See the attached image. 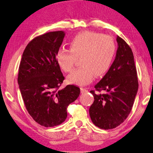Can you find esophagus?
<instances>
[{
	"mask_svg": "<svg viewBox=\"0 0 153 153\" xmlns=\"http://www.w3.org/2000/svg\"><path fill=\"white\" fill-rule=\"evenodd\" d=\"M88 92V90L85 88H83V87H81V94H85Z\"/></svg>",
	"mask_w": 153,
	"mask_h": 153,
	"instance_id": "obj_1",
	"label": "esophagus"
}]
</instances>
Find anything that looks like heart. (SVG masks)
<instances>
[{
  "label": "heart",
  "instance_id": "obj_1",
  "mask_svg": "<svg viewBox=\"0 0 153 153\" xmlns=\"http://www.w3.org/2000/svg\"><path fill=\"white\" fill-rule=\"evenodd\" d=\"M70 50L61 48L56 55L57 64L62 71L73 70L76 57H81L82 66L70 74L68 81L71 83L85 85L95 76L106 73L113 61L116 43L112 36L97 32L85 31L76 35L70 42Z\"/></svg>",
  "mask_w": 153,
  "mask_h": 153
}]
</instances>
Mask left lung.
Masks as SVG:
<instances>
[{
	"label": "left lung",
	"instance_id": "obj_1",
	"mask_svg": "<svg viewBox=\"0 0 153 153\" xmlns=\"http://www.w3.org/2000/svg\"><path fill=\"white\" fill-rule=\"evenodd\" d=\"M116 57L111 68L90 93L94 97L89 115L95 126L103 129H114L128 117L138 89V80L131 49L121 37ZM102 91L106 94H100ZM97 92H96V91Z\"/></svg>",
	"mask_w": 153,
	"mask_h": 153
}]
</instances>
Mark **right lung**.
<instances>
[{
  "label": "right lung",
  "mask_w": 153,
  "mask_h": 153,
  "mask_svg": "<svg viewBox=\"0 0 153 153\" xmlns=\"http://www.w3.org/2000/svg\"><path fill=\"white\" fill-rule=\"evenodd\" d=\"M64 36V31H54L35 37L24 49L19 67L17 82L25 106L35 121L46 127L63 123L68 106L80 94L74 85L59 89L64 76L56 55Z\"/></svg>",
  "instance_id": "1"
}]
</instances>
